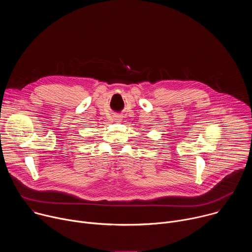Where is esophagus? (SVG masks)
<instances>
[{
    "instance_id": "esophagus-1",
    "label": "esophagus",
    "mask_w": 252,
    "mask_h": 252,
    "mask_svg": "<svg viewBox=\"0 0 252 252\" xmlns=\"http://www.w3.org/2000/svg\"><path fill=\"white\" fill-rule=\"evenodd\" d=\"M121 117H119V116H116V121H118V122H121Z\"/></svg>"
}]
</instances>
